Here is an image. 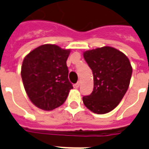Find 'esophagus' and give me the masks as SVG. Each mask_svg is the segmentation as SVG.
<instances>
[{
    "instance_id": "esophagus-1",
    "label": "esophagus",
    "mask_w": 149,
    "mask_h": 149,
    "mask_svg": "<svg viewBox=\"0 0 149 149\" xmlns=\"http://www.w3.org/2000/svg\"><path fill=\"white\" fill-rule=\"evenodd\" d=\"M79 84H80V83H79V82H78V83H77V84H75V85H74L75 87H76V88H79Z\"/></svg>"
}]
</instances>
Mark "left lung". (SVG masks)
<instances>
[{"mask_svg":"<svg viewBox=\"0 0 149 149\" xmlns=\"http://www.w3.org/2000/svg\"><path fill=\"white\" fill-rule=\"evenodd\" d=\"M84 57L93 71V91L83 97V102L93 113H108L119 104L128 89L131 63L122 52L111 46L84 51Z\"/></svg>","mask_w":149,"mask_h":149,"instance_id":"obj_1","label":"left lung"}]
</instances>
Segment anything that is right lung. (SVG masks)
<instances>
[{
  "mask_svg": "<svg viewBox=\"0 0 149 149\" xmlns=\"http://www.w3.org/2000/svg\"><path fill=\"white\" fill-rule=\"evenodd\" d=\"M70 49L54 44L34 49L24 57L21 75L31 103L43 111H52L65 101L72 89L68 79L66 60Z\"/></svg>",
  "mask_w": 149,
  "mask_h": 149,
  "instance_id": "right-lung-1",
  "label": "right lung"
}]
</instances>
